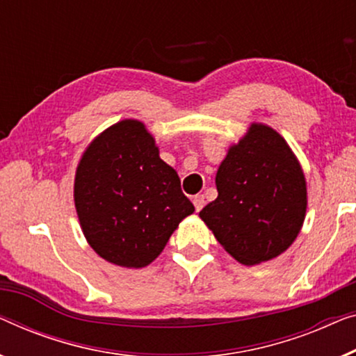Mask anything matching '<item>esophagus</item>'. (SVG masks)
Returning a JSON list of instances; mask_svg holds the SVG:
<instances>
[{
    "mask_svg": "<svg viewBox=\"0 0 356 356\" xmlns=\"http://www.w3.org/2000/svg\"><path fill=\"white\" fill-rule=\"evenodd\" d=\"M193 202H194V207H195V212H200L202 207L205 205V197L204 194H197L193 197Z\"/></svg>",
    "mask_w": 356,
    "mask_h": 356,
    "instance_id": "obj_1",
    "label": "esophagus"
}]
</instances>
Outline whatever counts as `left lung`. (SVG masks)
<instances>
[{"instance_id":"1","label":"left lung","mask_w":356,"mask_h":356,"mask_svg":"<svg viewBox=\"0 0 356 356\" xmlns=\"http://www.w3.org/2000/svg\"><path fill=\"white\" fill-rule=\"evenodd\" d=\"M218 197L199 216L242 265L268 261L289 249L307 212L305 175L280 133L252 123L216 172Z\"/></svg>"}]
</instances>
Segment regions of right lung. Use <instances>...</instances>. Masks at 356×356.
<instances>
[{
    "label": "right lung",
    "mask_w": 356,
    "mask_h": 356,
    "mask_svg": "<svg viewBox=\"0 0 356 356\" xmlns=\"http://www.w3.org/2000/svg\"><path fill=\"white\" fill-rule=\"evenodd\" d=\"M75 209L92 250L111 264L144 268L194 212L179 177L151 133L127 118L96 136L75 173Z\"/></svg>",
    "instance_id": "right-lung-1"
}]
</instances>
